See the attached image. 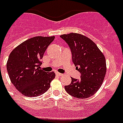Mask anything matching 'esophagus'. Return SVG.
<instances>
[{
	"label": "esophagus",
	"mask_w": 123,
	"mask_h": 123,
	"mask_svg": "<svg viewBox=\"0 0 123 123\" xmlns=\"http://www.w3.org/2000/svg\"><path fill=\"white\" fill-rule=\"evenodd\" d=\"M56 75H57V76H59V77L63 76V74H62V73H58V72H57V73H56Z\"/></svg>",
	"instance_id": "esophagus-1"
}]
</instances>
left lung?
I'll list each match as a JSON object with an SVG mask.
<instances>
[{
	"label": "left lung",
	"mask_w": 123,
	"mask_h": 123,
	"mask_svg": "<svg viewBox=\"0 0 123 123\" xmlns=\"http://www.w3.org/2000/svg\"><path fill=\"white\" fill-rule=\"evenodd\" d=\"M68 44L73 62L81 73V79L71 77V83L65 86L66 91L79 99L94 95L100 88L107 72L105 55L95 43L79 33L60 36Z\"/></svg>",
	"instance_id": "8db88e82"
}]
</instances>
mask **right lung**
Wrapping results in <instances>:
<instances>
[{
    "label": "right lung",
    "instance_id": "right-lung-1",
    "mask_svg": "<svg viewBox=\"0 0 123 123\" xmlns=\"http://www.w3.org/2000/svg\"><path fill=\"white\" fill-rule=\"evenodd\" d=\"M55 39L52 37H34L16 46L9 54L7 70L11 82L23 95L37 97L50 87L55 77L54 72L41 70V59Z\"/></svg>",
    "mask_w": 123,
    "mask_h": 123
}]
</instances>
